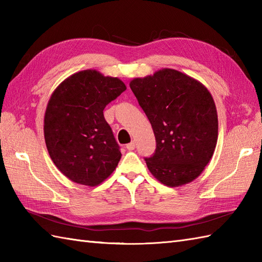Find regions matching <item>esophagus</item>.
I'll return each mask as SVG.
<instances>
[{
    "label": "esophagus",
    "mask_w": 262,
    "mask_h": 262,
    "mask_svg": "<svg viewBox=\"0 0 262 262\" xmlns=\"http://www.w3.org/2000/svg\"><path fill=\"white\" fill-rule=\"evenodd\" d=\"M126 148L128 149V151H133V149L135 148V142L133 141V142H130L129 144H127V145H126Z\"/></svg>",
    "instance_id": "esophagus-1"
}]
</instances>
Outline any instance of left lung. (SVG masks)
Wrapping results in <instances>:
<instances>
[{
    "instance_id": "1",
    "label": "left lung",
    "mask_w": 262,
    "mask_h": 262,
    "mask_svg": "<svg viewBox=\"0 0 262 262\" xmlns=\"http://www.w3.org/2000/svg\"><path fill=\"white\" fill-rule=\"evenodd\" d=\"M129 86L157 141L154 155L145 159L149 172L168 187L193 181L209 163L219 137L216 105L208 89L172 69L136 77Z\"/></svg>"
}]
</instances>
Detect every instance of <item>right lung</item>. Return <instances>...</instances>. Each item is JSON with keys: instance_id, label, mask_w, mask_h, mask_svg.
Wrapping results in <instances>:
<instances>
[{"instance_id": "right-lung-1", "label": "right lung", "mask_w": 262, "mask_h": 262, "mask_svg": "<svg viewBox=\"0 0 262 262\" xmlns=\"http://www.w3.org/2000/svg\"><path fill=\"white\" fill-rule=\"evenodd\" d=\"M125 90L118 77L96 70L72 74L55 89L43 117V135L49 157L70 180L96 187L117 168L121 153L103 109Z\"/></svg>"}]
</instances>
